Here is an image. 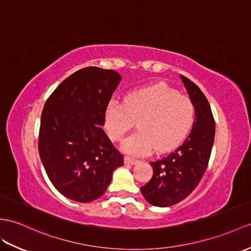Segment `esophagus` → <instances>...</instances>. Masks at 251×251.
Returning <instances> with one entry per match:
<instances>
[{"label": "esophagus", "mask_w": 251, "mask_h": 251, "mask_svg": "<svg viewBox=\"0 0 251 251\" xmlns=\"http://www.w3.org/2000/svg\"><path fill=\"white\" fill-rule=\"evenodd\" d=\"M125 163L127 165H136L138 163L137 160H134V158H131L129 156H126L125 157Z\"/></svg>", "instance_id": "obj_1"}]
</instances>
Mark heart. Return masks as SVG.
Instances as JSON below:
<instances>
[{
  "label": "heart",
  "instance_id": "obj_1",
  "mask_svg": "<svg viewBox=\"0 0 251 251\" xmlns=\"http://www.w3.org/2000/svg\"><path fill=\"white\" fill-rule=\"evenodd\" d=\"M195 119V107L187 96L161 83L134 90L125 103L111 100L105 108L104 126L108 136L118 142L136 121L135 133L122 143L132 156H146L154 149L165 152L186 137Z\"/></svg>",
  "mask_w": 251,
  "mask_h": 251
}]
</instances>
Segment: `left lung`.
<instances>
[{"label":"left lung","mask_w":251,"mask_h":251,"mask_svg":"<svg viewBox=\"0 0 251 251\" xmlns=\"http://www.w3.org/2000/svg\"><path fill=\"white\" fill-rule=\"evenodd\" d=\"M195 107V119L187 138L174 152L151 162L153 176L140 191L154 206H172L185 199L202 179L215 136L209 101L191 79L180 75Z\"/></svg>","instance_id":"1"}]
</instances>
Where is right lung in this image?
I'll return each instance as SVG.
<instances>
[{
  "instance_id": "obj_1",
  "label": "right lung",
  "mask_w": 251,
  "mask_h": 251,
  "mask_svg": "<svg viewBox=\"0 0 251 251\" xmlns=\"http://www.w3.org/2000/svg\"><path fill=\"white\" fill-rule=\"evenodd\" d=\"M120 81L117 71L87 67L60 83L42 111L41 162L54 187L76 202L101 197L124 165V155L102 129Z\"/></svg>"
}]
</instances>
